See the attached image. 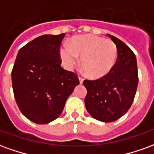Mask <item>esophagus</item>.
<instances>
[{"label": "esophagus", "mask_w": 154, "mask_h": 154, "mask_svg": "<svg viewBox=\"0 0 154 154\" xmlns=\"http://www.w3.org/2000/svg\"><path fill=\"white\" fill-rule=\"evenodd\" d=\"M78 79H79V82H80V84H82V83H83V78H82V77H80V76H79V77H78Z\"/></svg>", "instance_id": "1"}]
</instances>
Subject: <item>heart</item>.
I'll list each match as a JSON object with an SVG mask.
<instances>
[{"label":"heart","instance_id":"b5f03b06","mask_svg":"<svg viewBox=\"0 0 154 154\" xmlns=\"http://www.w3.org/2000/svg\"><path fill=\"white\" fill-rule=\"evenodd\" d=\"M61 59L67 69H72L81 57V64L87 76L97 79L105 77L112 70L117 57V48L110 39L97 35L75 36L69 45L60 48Z\"/></svg>","mask_w":154,"mask_h":154}]
</instances>
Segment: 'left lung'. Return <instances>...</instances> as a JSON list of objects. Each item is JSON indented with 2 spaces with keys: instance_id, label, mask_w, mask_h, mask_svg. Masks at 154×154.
<instances>
[{
  "instance_id": "obj_1",
  "label": "left lung",
  "mask_w": 154,
  "mask_h": 154,
  "mask_svg": "<svg viewBox=\"0 0 154 154\" xmlns=\"http://www.w3.org/2000/svg\"><path fill=\"white\" fill-rule=\"evenodd\" d=\"M117 48V60L109 73L97 80H85L87 110L94 119L113 122L129 110L139 83L136 57L124 42L108 35Z\"/></svg>"
}]
</instances>
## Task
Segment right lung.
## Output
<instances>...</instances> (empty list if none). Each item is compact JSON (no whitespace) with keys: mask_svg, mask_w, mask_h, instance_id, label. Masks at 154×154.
I'll return each mask as SVG.
<instances>
[{"mask_svg":"<svg viewBox=\"0 0 154 154\" xmlns=\"http://www.w3.org/2000/svg\"><path fill=\"white\" fill-rule=\"evenodd\" d=\"M66 34L41 35L18 52L11 79L24 116L39 125L56 119L79 84L77 76L61 67L59 48Z\"/></svg>","mask_w":154,"mask_h":154,"instance_id":"right-lung-1","label":"right lung"}]
</instances>
